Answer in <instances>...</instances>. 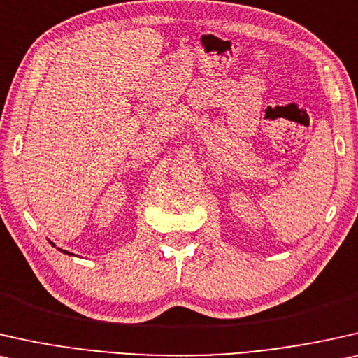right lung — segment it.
Here are the masks:
<instances>
[{
    "mask_svg": "<svg viewBox=\"0 0 358 358\" xmlns=\"http://www.w3.org/2000/svg\"><path fill=\"white\" fill-rule=\"evenodd\" d=\"M52 245H53V243H52ZM64 253H68V251H64Z\"/></svg>",
    "mask_w": 358,
    "mask_h": 358,
    "instance_id": "obj_1",
    "label": "right lung"
}]
</instances>
